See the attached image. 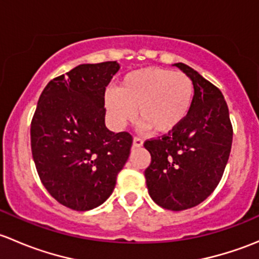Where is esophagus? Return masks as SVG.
Here are the masks:
<instances>
[{"label": "esophagus", "instance_id": "34e87169", "mask_svg": "<svg viewBox=\"0 0 259 259\" xmlns=\"http://www.w3.org/2000/svg\"><path fill=\"white\" fill-rule=\"evenodd\" d=\"M143 139L142 138H139V137H135L134 138V140H133V146H134V148H140V146H143Z\"/></svg>", "mask_w": 259, "mask_h": 259}]
</instances>
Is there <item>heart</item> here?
<instances>
[{
  "label": "heart",
  "instance_id": "b5f03b06",
  "mask_svg": "<svg viewBox=\"0 0 259 259\" xmlns=\"http://www.w3.org/2000/svg\"><path fill=\"white\" fill-rule=\"evenodd\" d=\"M194 100V82L184 72L145 67L122 77L119 89H108L105 105L111 120L122 127L138 117L158 134L174 132L187 119Z\"/></svg>",
  "mask_w": 259,
  "mask_h": 259
}]
</instances>
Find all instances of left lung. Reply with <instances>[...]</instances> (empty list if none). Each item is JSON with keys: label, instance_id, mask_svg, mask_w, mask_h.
Segmentation results:
<instances>
[{"label": "left lung", "instance_id": "left-lung-1", "mask_svg": "<svg viewBox=\"0 0 259 259\" xmlns=\"http://www.w3.org/2000/svg\"><path fill=\"white\" fill-rule=\"evenodd\" d=\"M174 66L194 82V100L174 132L144 143L151 155L144 174L151 199L178 211L200 204L219 184L231 154L233 127L221 90L188 65Z\"/></svg>", "mask_w": 259, "mask_h": 259}]
</instances>
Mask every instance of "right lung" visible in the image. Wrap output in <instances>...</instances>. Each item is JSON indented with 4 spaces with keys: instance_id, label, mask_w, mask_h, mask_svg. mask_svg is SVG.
<instances>
[{
    "instance_id": "right-lung-1",
    "label": "right lung",
    "mask_w": 259,
    "mask_h": 259,
    "mask_svg": "<svg viewBox=\"0 0 259 259\" xmlns=\"http://www.w3.org/2000/svg\"><path fill=\"white\" fill-rule=\"evenodd\" d=\"M116 61L82 64L52 79L31 121L36 170L52 198L74 210H90L113 193L133 137L105 126V89Z\"/></svg>"
}]
</instances>
